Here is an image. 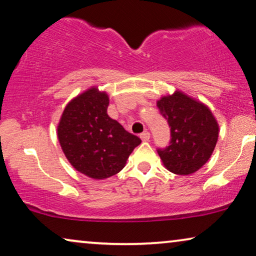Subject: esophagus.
I'll use <instances>...</instances> for the list:
<instances>
[{"mask_svg":"<svg viewBox=\"0 0 256 256\" xmlns=\"http://www.w3.org/2000/svg\"><path fill=\"white\" fill-rule=\"evenodd\" d=\"M140 140H144V142H146V140H150V132H144L140 135Z\"/></svg>","mask_w":256,"mask_h":256,"instance_id":"esophagus-1","label":"esophagus"}]
</instances>
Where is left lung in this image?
Returning <instances> with one entry per match:
<instances>
[{
    "label": "left lung",
    "instance_id": "8db88e82",
    "mask_svg": "<svg viewBox=\"0 0 256 256\" xmlns=\"http://www.w3.org/2000/svg\"><path fill=\"white\" fill-rule=\"evenodd\" d=\"M159 112L171 128V142L158 149L162 164L179 176L195 173L209 160L218 140L220 126L204 104L176 91L157 102Z\"/></svg>",
    "mask_w": 256,
    "mask_h": 256
}]
</instances>
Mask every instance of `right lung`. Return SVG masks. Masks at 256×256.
<instances>
[{"mask_svg": "<svg viewBox=\"0 0 256 256\" xmlns=\"http://www.w3.org/2000/svg\"><path fill=\"white\" fill-rule=\"evenodd\" d=\"M108 104V94L92 86L66 104L58 124V138L68 162L96 180L119 173L142 142L110 119Z\"/></svg>", "mask_w": 256, "mask_h": 256, "instance_id": "add662e5", "label": "right lung"}]
</instances>
